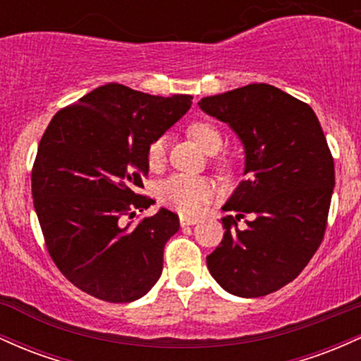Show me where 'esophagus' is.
Segmentation results:
<instances>
[{
	"instance_id": "1",
	"label": "esophagus",
	"mask_w": 361,
	"mask_h": 361,
	"mask_svg": "<svg viewBox=\"0 0 361 361\" xmlns=\"http://www.w3.org/2000/svg\"><path fill=\"white\" fill-rule=\"evenodd\" d=\"M197 218L194 216H180V225L182 226H189V225H196L197 224Z\"/></svg>"
}]
</instances>
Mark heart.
Here are the masks:
<instances>
[{"instance_id":"1","label":"heart","mask_w":361,"mask_h":361,"mask_svg":"<svg viewBox=\"0 0 361 361\" xmlns=\"http://www.w3.org/2000/svg\"><path fill=\"white\" fill-rule=\"evenodd\" d=\"M191 135L196 143L204 149L206 153H216L224 145V136L218 131L216 126L206 123V121H196L189 126ZM167 157V137H155L147 148V161L152 170L161 169ZM214 185L212 180L204 177L185 176V173H176L169 179L161 180L157 188V197L161 204L180 214H196L200 213L204 204L213 197Z\"/></svg>"}]
</instances>
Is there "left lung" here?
<instances>
[{
	"label": "left lung",
	"instance_id": "left-lung-1",
	"mask_svg": "<svg viewBox=\"0 0 361 361\" xmlns=\"http://www.w3.org/2000/svg\"><path fill=\"white\" fill-rule=\"evenodd\" d=\"M244 147V176L224 204L225 235L206 257L221 288L237 297L273 293L309 264L326 232L334 160L310 105L268 83L201 99ZM251 216L240 229L238 220Z\"/></svg>",
	"mask_w": 361,
	"mask_h": 361
}]
</instances>
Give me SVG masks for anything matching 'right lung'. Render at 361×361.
<instances>
[{"label": "right lung", "mask_w": 361, "mask_h": 361, "mask_svg": "<svg viewBox=\"0 0 361 361\" xmlns=\"http://www.w3.org/2000/svg\"><path fill=\"white\" fill-rule=\"evenodd\" d=\"M191 95H149L107 83L52 117L32 170V197L47 250L76 288L123 303L147 295L164 269L179 216L141 196L147 148L191 109Z\"/></svg>", "instance_id": "obj_1"}]
</instances>
